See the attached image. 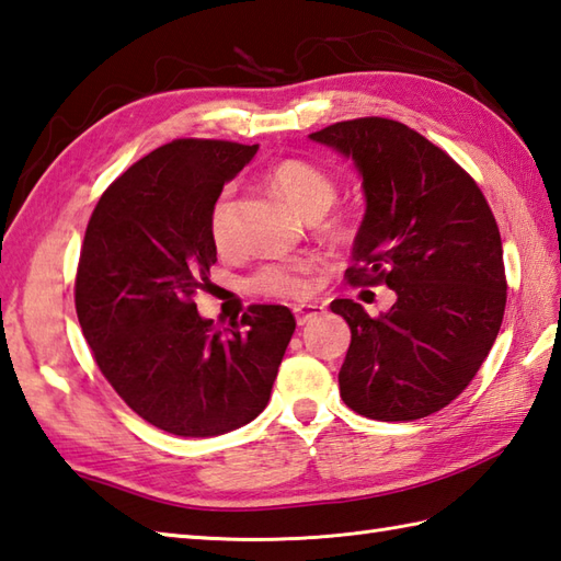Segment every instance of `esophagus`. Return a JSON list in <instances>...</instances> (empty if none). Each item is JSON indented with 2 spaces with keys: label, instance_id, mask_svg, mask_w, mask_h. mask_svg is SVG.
Returning <instances> with one entry per match:
<instances>
[{
  "label": "esophagus",
  "instance_id": "34e87169",
  "mask_svg": "<svg viewBox=\"0 0 561 561\" xmlns=\"http://www.w3.org/2000/svg\"><path fill=\"white\" fill-rule=\"evenodd\" d=\"M295 319H297V323H300V327H305V323H309V321H314L317 317H321L323 314V305H317V302H305V305H297L295 309Z\"/></svg>",
  "mask_w": 561,
  "mask_h": 561
}]
</instances>
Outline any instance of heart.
<instances>
[{
  "mask_svg": "<svg viewBox=\"0 0 561 561\" xmlns=\"http://www.w3.org/2000/svg\"><path fill=\"white\" fill-rule=\"evenodd\" d=\"M268 182L297 214L309 220L327 214L335 198V184L327 172L300 158H288L273 165ZM230 198L232 192L222 190L210 206L208 230L218 249H226L230 242ZM314 271L317 259L312 256L276 259L254 273L252 288L271 297H302L312 288Z\"/></svg>",
  "mask_w": 561,
  "mask_h": 561,
  "instance_id": "1",
  "label": "heart"
}]
</instances>
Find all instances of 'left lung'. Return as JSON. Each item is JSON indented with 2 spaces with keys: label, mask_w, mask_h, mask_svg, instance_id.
Returning <instances> with one entry per match:
<instances>
[{
  "label": "left lung",
  "mask_w": 561,
  "mask_h": 561,
  "mask_svg": "<svg viewBox=\"0 0 561 561\" xmlns=\"http://www.w3.org/2000/svg\"><path fill=\"white\" fill-rule=\"evenodd\" d=\"M309 139L351 158L363 180L367 208L347 280L396 293L379 317L353 300L331 302L351 327L343 403L381 422L437 413L476 377L504 319L492 210L463 168L401 122H335Z\"/></svg>",
  "instance_id": "8db88e82"
}]
</instances>
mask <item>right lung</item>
<instances>
[{"mask_svg":"<svg viewBox=\"0 0 561 561\" xmlns=\"http://www.w3.org/2000/svg\"><path fill=\"white\" fill-rule=\"evenodd\" d=\"M259 146L178 139L112 182L85 228L77 314L122 401L178 437H218L266 408L295 317L252 305L216 329L196 312L216 244L210 206Z\"/></svg>","mask_w":561,"mask_h":561,"instance_id":"1","label":"right lung"}]
</instances>
